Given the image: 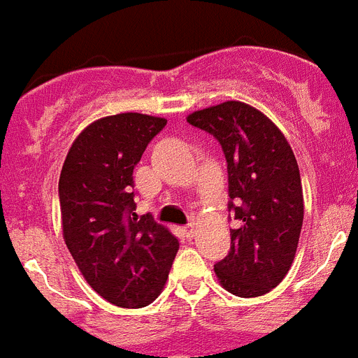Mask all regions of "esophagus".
I'll use <instances>...</instances> for the list:
<instances>
[{
	"mask_svg": "<svg viewBox=\"0 0 358 358\" xmlns=\"http://www.w3.org/2000/svg\"><path fill=\"white\" fill-rule=\"evenodd\" d=\"M182 233H185L186 238H194V236H195V226H192V224H189V226L182 227Z\"/></svg>",
	"mask_w": 358,
	"mask_h": 358,
	"instance_id": "esophagus-1",
	"label": "esophagus"
}]
</instances>
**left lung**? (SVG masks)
Masks as SVG:
<instances>
[{"instance_id": "1", "label": "left lung", "mask_w": 358, "mask_h": 358, "mask_svg": "<svg viewBox=\"0 0 358 358\" xmlns=\"http://www.w3.org/2000/svg\"><path fill=\"white\" fill-rule=\"evenodd\" d=\"M188 123L220 143L227 161L231 249L215 264L220 285L238 297L264 296L289 273L303 226V186L285 136L243 102L195 110Z\"/></svg>"}]
</instances>
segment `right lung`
Returning <instances> with one entry per match:
<instances>
[{
    "label": "right lung",
    "instance_id": "add662e5",
    "mask_svg": "<svg viewBox=\"0 0 358 358\" xmlns=\"http://www.w3.org/2000/svg\"><path fill=\"white\" fill-rule=\"evenodd\" d=\"M166 120L106 116L73 141L59 179L62 235L91 289L122 308L150 305L163 290L179 240L134 213L132 172Z\"/></svg>",
    "mask_w": 358,
    "mask_h": 358
}]
</instances>
